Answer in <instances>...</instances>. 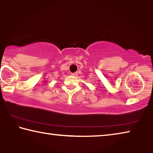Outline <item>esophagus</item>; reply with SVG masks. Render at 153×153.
<instances>
[{"instance_id": "obj_1", "label": "esophagus", "mask_w": 153, "mask_h": 153, "mask_svg": "<svg viewBox=\"0 0 153 153\" xmlns=\"http://www.w3.org/2000/svg\"><path fill=\"white\" fill-rule=\"evenodd\" d=\"M71 75H72V76H77V72H76V73H72Z\"/></svg>"}]
</instances>
